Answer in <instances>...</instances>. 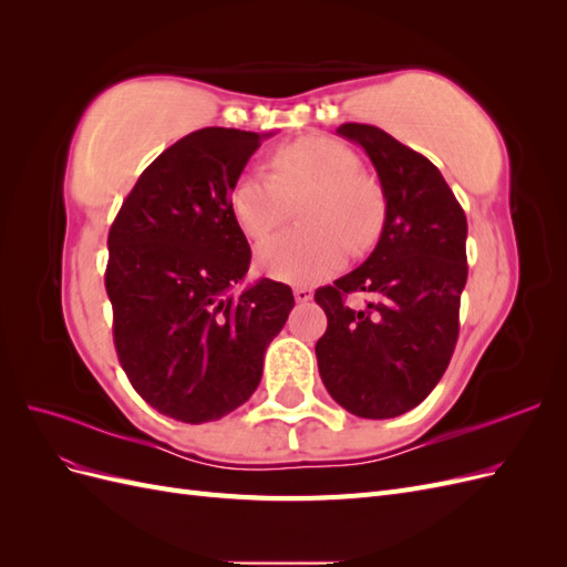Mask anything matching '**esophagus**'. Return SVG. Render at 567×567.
Here are the masks:
<instances>
[{"label":"esophagus","mask_w":567,"mask_h":567,"mask_svg":"<svg viewBox=\"0 0 567 567\" xmlns=\"http://www.w3.org/2000/svg\"><path fill=\"white\" fill-rule=\"evenodd\" d=\"M293 296H296V300H298V302H310V300L315 298L312 288H305V286H298V288H293Z\"/></svg>","instance_id":"34e87169"}]
</instances>
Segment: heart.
Instances as JSON below:
<instances>
[{
	"instance_id": "heart-1",
	"label": "heart",
	"mask_w": 567,
	"mask_h": 567,
	"mask_svg": "<svg viewBox=\"0 0 567 567\" xmlns=\"http://www.w3.org/2000/svg\"><path fill=\"white\" fill-rule=\"evenodd\" d=\"M274 175L250 169L231 188V210L246 236L262 241L300 203L305 227L269 238L257 262L269 277L312 284L329 277L352 250L369 248L383 225V196L359 173L354 153L329 136H302L274 153Z\"/></svg>"
}]
</instances>
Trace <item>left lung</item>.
I'll return each mask as SVG.
<instances>
[{
	"instance_id": "8db88e82",
	"label": "left lung",
	"mask_w": 567,
	"mask_h": 567,
	"mask_svg": "<svg viewBox=\"0 0 567 567\" xmlns=\"http://www.w3.org/2000/svg\"><path fill=\"white\" fill-rule=\"evenodd\" d=\"M338 134L367 151L379 173L385 221L379 244L346 277L315 293L326 333L319 375L331 398L362 419H392L421 404L447 369L468 279V225L440 169L373 125ZM364 292V308L347 296Z\"/></svg>"
}]
</instances>
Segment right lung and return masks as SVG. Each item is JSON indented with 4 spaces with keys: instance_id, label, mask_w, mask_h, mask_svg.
<instances>
[{
    "instance_id": "right-lung-1",
    "label": "right lung",
    "mask_w": 567,
    "mask_h": 567,
    "mask_svg": "<svg viewBox=\"0 0 567 567\" xmlns=\"http://www.w3.org/2000/svg\"><path fill=\"white\" fill-rule=\"evenodd\" d=\"M269 134L205 127L165 148L109 231L113 342L132 388L161 414L205 423L248 402L293 290L260 279L236 293L250 246L231 188Z\"/></svg>"
}]
</instances>
